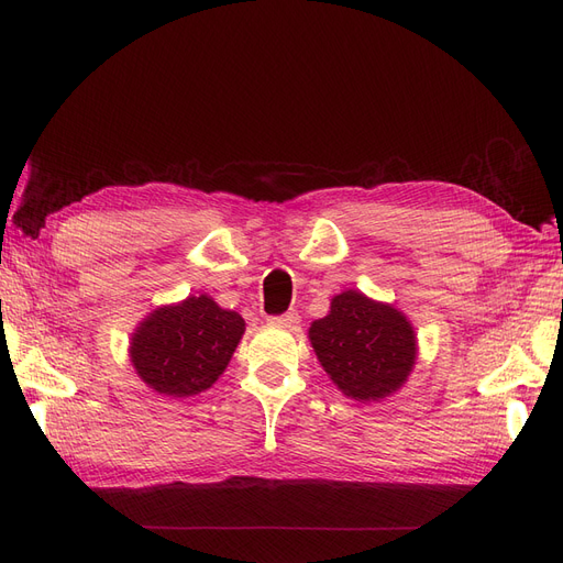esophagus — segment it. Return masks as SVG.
<instances>
[{
	"instance_id": "34e87169",
	"label": "esophagus",
	"mask_w": 563,
	"mask_h": 563,
	"mask_svg": "<svg viewBox=\"0 0 563 563\" xmlns=\"http://www.w3.org/2000/svg\"><path fill=\"white\" fill-rule=\"evenodd\" d=\"M268 322H271V324H276V327H285V329H297L301 320H299V313H295V310H292V313L276 316V318H271Z\"/></svg>"
}]
</instances>
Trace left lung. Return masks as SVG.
I'll return each instance as SVG.
<instances>
[{
	"label": "left lung",
	"instance_id": "1",
	"mask_svg": "<svg viewBox=\"0 0 563 563\" xmlns=\"http://www.w3.org/2000/svg\"><path fill=\"white\" fill-rule=\"evenodd\" d=\"M318 362L347 399L383 401L399 391L418 362L415 327L391 303L345 289L308 329Z\"/></svg>",
	"mask_w": 563,
	"mask_h": 563
}]
</instances>
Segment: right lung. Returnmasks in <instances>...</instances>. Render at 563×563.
Listing matches in <instances>:
<instances>
[{
  "label": "right lung",
  "mask_w": 563,
  "mask_h": 563,
  "mask_svg": "<svg viewBox=\"0 0 563 563\" xmlns=\"http://www.w3.org/2000/svg\"><path fill=\"white\" fill-rule=\"evenodd\" d=\"M245 320L213 297L190 295L145 316L130 339L136 376L162 397H195L222 376L243 339Z\"/></svg>",
  "instance_id": "obj_1"
}]
</instances>
